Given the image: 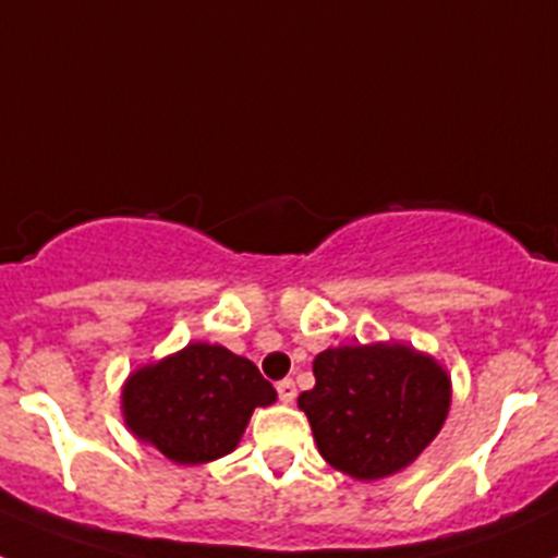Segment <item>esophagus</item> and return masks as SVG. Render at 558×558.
<instances>
[{"label":"esophagus","instance_id":"34e87169","mask_svg":"<svg viewBox=\"0 0 558 558\" xmlns=\"http://www.w3.org/2000/svg\"><path fill=\"white\" fill-rule=\"evenodd\" d=\"M276 391H279V399H282L284 405H290L295 399V383L293 379H282V383H276Z\"/></svg>","mask_w":558,"mask_h":558}]
</instances>
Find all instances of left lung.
<instances>
[{
	"instance_id": "1",
	"label": "left lung",
	"mask_w": 558,
	"mask_h": 558,
	"mask_svg": "<svg viewBox=\"0 0 558 558\" xmlns=\"http://www.w3.org/2000/svg\"><path fill=\"white\" fill-rule=\"evenodd\" d=\"M315 386L299 397L324 461L357 481L405 470L450 411V377L430 354L402 343L327 349Z\"/></svg>"
}]
</instances>
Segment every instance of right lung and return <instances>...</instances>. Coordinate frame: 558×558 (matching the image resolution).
<instances>
[{"label": "right lung", "instance_id": "add662e5", "mask_svg": "<svg viewBox=\"0 0 558 558\" xmlns=\"http://www.w3.org/2000/svg\"><path fill=\"white\" fill-rule=\"evenodd\" d=\"M274 402L259 368L218 343H190L136 368L122 388L128 430L186 466L229 456L254 408Z\"/></svg>", "mask_w": 558, "mask_h": 558}]
</instances>
